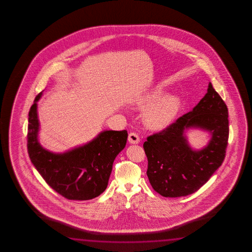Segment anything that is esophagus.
<instances>
[{
  "mask_svg": "<svg viewBox=\"0 0 252 252\" xmlns=\"http://www.w3.org/2000/svg\"><path fill=\"white\" fill-rule=\"evenodd\" d=\"M128 142L129 143H131V144H138L139 143V141H140V138H139V136H138V134L136 132H130L128 134Z\"/></svg>",
  "mask_w": 252,
  "mask_h": 252,
  "instance_id": "esophagus-1",
  "label": "esophagus"
}]
</instances>
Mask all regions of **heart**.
Masks as SVG:
<instances>
[{
	"instance_id": "b5f03b06",
	"label": "heart",
	"mask_w": 252,
	"mask_h": 252,
	"mask_svg": "<svg viewBox=\"0 0 252 252\" xmlns=\"http://www.w3.org/2000/svg\"><path fill=\"white\" fill-rule=\"evenodd\" d=\"M162 92L160 90H154L146 95L145 101L148 103L155 102L160 98ZM178 105L179 100L176 97L165 96L150 108L147 112V119L150 124L154 126L164 125L173 118L178 108Z\"/></svg>"
}]
</instances>
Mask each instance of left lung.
Masks as SVG:
<instances>
[{
    "label": "left lung",
    "mask_w": 252,
    "mask_h": 252,
    "mask_svg": "<svg viewBox=\"0 0 252 252\" xmlns=\"http://www.w3.org/2000/svg\"><path fill=\"white\" fill-rule=\"evenodd\" d=\"M228 112L221 97L210 83L207 94L193 110L159 132L147 137L144 150L148 159L147 176L154 190L165 197L192 194L221 166L228 144ZM189 126L212 134L210 145L193 151L183 136Z\"/></svg>",
    "instance_id": "obj_1"
}]
</instances>
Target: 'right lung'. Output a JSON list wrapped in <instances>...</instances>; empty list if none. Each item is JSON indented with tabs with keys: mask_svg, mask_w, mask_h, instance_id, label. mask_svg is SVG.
Instances as JSON below:
<instances>
[{
	"mask_svg": "<svg viewBox=\"0 0 252 252\" xmlns=\"http://www.w3.org/2000/svg\"><path fill=\"white\" fill-rule=\"evenodd\" d=\"M36 96L28 118L27 150L31 161L54 190L69 200H89L107 189L115 157L127 143V130H106L95 139L68 153L55 154L37 139L38 121Z\"/></svg>",
	"mask_w": 252,
	"mask_h": 252,
	"instance_id": "1",
	"label": "right lung"
}]
</instances>
